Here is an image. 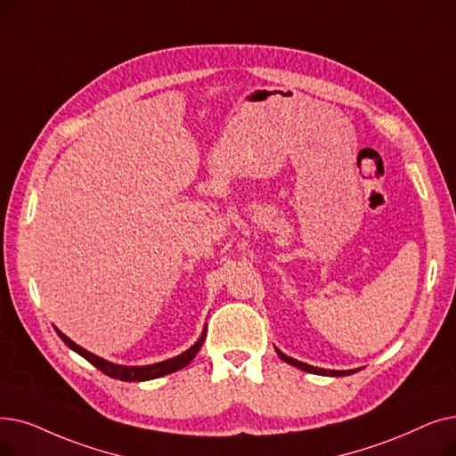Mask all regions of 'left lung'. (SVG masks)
<instances>
[{
    "label": "left lung",
    "instance_id": "obj_1",
    "mask_svg": "<svg viewBox=\"0 0 456 456\" xmlns=\"http://www.w3.org/2000/svg\"><path fill=\"white\" fill-rule=\"evenodd\" d=\"M275 352H277V355H280V358H281L283 362H287L289 365H294V367H298V369H302V370H305V372L321 374V376H348V374H354V372H358V370H360V369H348V370H331V369H322V367H313V365H307V363H304V362H298V360L290 358V355L283 354L280 348H275Z\"/></svg>",
    "mask_w": 456,
    "mask_h": 456
}]
</instances>
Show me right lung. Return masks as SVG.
Here are the masks:
<instances>
[{"instance_id":"1","label":"right lung","mask_w":456,"mask_h":456,"mask_svg":"<svg viewBox=\"0 0 456 456\" xmlns=\"http://www.w3.org/2000/svg\"><path fill=\"white\" fill-rule=\"evenodd\" d=\"M55 328V326H53ZM57 335L61 338V341L70 348L74 350L76 354H80L82 358H86L89 363H93L98 370H102L104 374L111 376V379H117V380H123V382H145V380H154V379H160V376H166V374H171L175 370H179L183 367H186L195 355L197 352H200V348L203 346L205 343V338H207V326L203 328V333L201 338L197 339L188 350H184L183 354L175 355V358H169V360H164V362H158V363H152V365H118V363H113V362H108L104 358H101V355H96L89 350H86L84 346L76 345L72 339H69L67 335L55 328Z\"/></svg>"}]
</instances>
